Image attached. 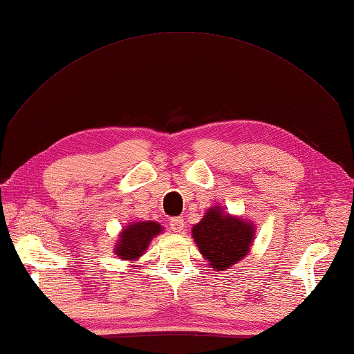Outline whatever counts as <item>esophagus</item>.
I'll return each instance as SVG.
<instances>
[{"mask_svg":"<svg viewBox=\"0 0 354 354\" xmlns=\"http://www.w3.org/2000/svg\"><path fill=\"white\" fill-rule=\"evenodd\" d=\"M184 225L185 223H184V218L183 217H175V218L170 220V230L173 232H183L184 227H185Z\"/></svg>","mask_w":354,"mask_h":354,"instance_id":"34e87169","label":"esophagus"}]
</instances>
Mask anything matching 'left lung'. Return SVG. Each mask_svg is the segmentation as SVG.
<instances>
[{"mask_svg": "<svg viewBox=\"0 0 354 354\" xmlns=\"http://www.w3.org/2000/svg\"><path fill=\"white\" fill-rule=\"evenodd\" d=\"M192 236L209 266L223 272L248 253L254 227L245 220L225 215L220 207H211L200 223L192 227Z\"/></svg>", "mask_w": 354, "mask_h": 354, "instance_id": "left-lung-1", "label": "left lung"}]
</instances>
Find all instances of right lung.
<instances>
[{"label": "right lung", "mask_w": 354, "mask_h": 354, "mask_svg": "<svg viewBox=\"0 0 354 354\" xmlns=\"http://www.w3.org/2000/svg\"><path fill=\"white\" fill-rule=\"evenodd\" d=\"M159 232L160 225L154 223V221H139V223H133L124 227L115 247L118 257H122L124 261L137 259L147 250L151 239Z\"/></svg>", "instance_id": "1"}]
</instances>
